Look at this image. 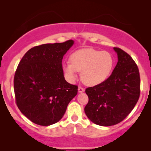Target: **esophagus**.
I'll return each instance as SVG.
<instances>
[{
    "label": "esophagus",
    "instance_id": "1",
    "mask_svg": "<svg viewBox=\"0 0 151 151\" xmlns=\"http://www.w3.org/2000/svg\"><path fill=\"white\" fill-rule=\"evenodd\" d=\"M78 93H83L84 91H85V88H84L83 87H82V86H78Z\"/></svg>",
    "mask_w": 151,
    "mask_h": 151
}]
</instances>
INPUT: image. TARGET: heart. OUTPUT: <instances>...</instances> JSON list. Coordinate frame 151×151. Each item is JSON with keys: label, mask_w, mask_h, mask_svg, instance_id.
Masks as SVG:
<instances>
[{"label": "heart", "mask_w": 151, "mask_h": 151, "mask_svg": "<svg viewBox=\"0 0 151 151\" xmlns=\"http://www.w3.org/2000/svg\"><path fill=\"white\" fill-rule=\"evenodd\" d=\"M70 62L63 66L66 76L70 81L77 78V72L81 73L83 83L94 86L103 83L109 77L114 66L112 55L106 51L85 48L71 55Z\"/></svg>", "instance_id": "b5f03b06"}]
</instances>
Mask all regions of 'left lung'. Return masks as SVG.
Listing matches in <instances>:
<instances>
[{
  "mask_svg": "<svg viewBox=\"0 0 151 151\" xmlns=\"http://www.w3.org/2000/svg\"><path fill=\"white\" fill-rule=\"evenodd\" d=\"M118 63L109 77L99 85L86 88L88 102L86 115L94 124L112 126L129 115L140 96L139 68L128 53L114 47Z\"/></svg>",
  "mask_w": 151,
  "mask_h": 151,
  "instance_id": "obj_1",
  "label": "left lung"
}]
</instances>
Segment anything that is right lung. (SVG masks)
<instances>
[{"label":"right lung","mask_w":151,"mask_h":151,"mask_svg":"<svg viewBox=\"0 0 151 151\" xmlns=\"http://www.w3.org/2000/svg\"><path fill=\"white\" fill-rule=\"evenodd\" d=\"M73 40L30 48L18 65L14 77L16 103L34 123L48 126L62 119L78 86L67 83L62 66L63 56Z\"/></svg>","instance_id":"obj_1"}]
</instances>
